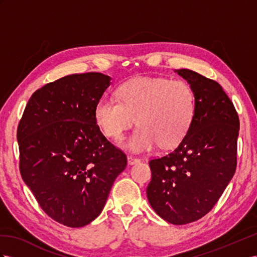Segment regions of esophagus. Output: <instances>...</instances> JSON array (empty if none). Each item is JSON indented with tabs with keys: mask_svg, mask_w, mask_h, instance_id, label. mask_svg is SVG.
Here are the masks:
<instances>
[{
	"mask_svg": "<svg viewBox=\"0 0 257 257\" xmlns=\"http://www.w3.org/2000/svg\"><path fill=\"white\" fill-rule=\"evenodd\" d=\"M127 160H128V164H129V165H134V164H137V163L140 162L139 159H137V157H135V156H133V155H128V156H127Z\"/></svg>",
	"mask_w": 257,
	"mask_h": 257,
	"instance_id": "34e87169",
	"label": "esophagus"
}]
</instances>
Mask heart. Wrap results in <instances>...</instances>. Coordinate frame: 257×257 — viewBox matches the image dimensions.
Here are the masks:
<instances>
[{
  "label": "heart",
  "instance_id": "heart-1",
  "mask_svg": "<svg viewBox=\"0 0 257 257\" xmlns=\"http://www.w3.org/2000/svg\"><path fill=\"white\" fill-rule=\"evenodd\" d=\"M117 94L119 101L104 95L96 102L94 119L105 136L118 139L137 118L139 127L122 142L133 152L178 146L193 122L195 96L183 80L135 78L122 83Z\"/></svg>",
  "mask_w": 257,
  "mask_h": 257
}]
</instances>
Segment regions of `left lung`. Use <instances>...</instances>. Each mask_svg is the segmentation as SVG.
Listing matches in <instances>:
<instances>
[{
  "instance_id": "8db88e82",
  "label": "left lung",
  "mask_w": 257,
  "mask_h": 257,
  "mask_svg": "<svg viewBox=\"0 0 257 257\" xmlns=\"http://www.w3.org/2000/svg\"><path fill=\"white\" fill-rule=\"evenodd\" d=\"M195 96L194 119L172 153L150 161V205L164 220L186 225L205 216L235 172L239 117L219 83L177 69Z\"/></svg>"
}]
</instances>
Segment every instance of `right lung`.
<instances>
[{"instance_id":"add662e5","label":"right lung","mask_w":257,"mask_h":257,"mask_svg":"<svg viewBox=\"0 0 257 257\" xmlns=\"http://www.w3.org/2000/svg\"><path fill=\"white\" fill-rule=\"evenodd\" d=\"M101 72L74 74L31 95L17 128L22 178L52 219L79 228L101 214L127 156L103 136L96 102L110 85Z\"/></svg>"}]
</instances>
